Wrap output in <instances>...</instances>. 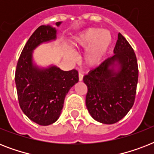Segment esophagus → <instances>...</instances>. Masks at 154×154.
I'll return each mask as SVG.
<instances>
[{
	"mask_svg": "<svg viewBox=\"0 0 154 154\" xmlns=\"http://www.w3.org/2000/svg\"><path fill=\"white\" fill-rule=\"evenodd\" d=\"M83 77H84V75L82 74V72H79V73H78V77H79L80 82H82V80H83Z\"/></svg>",
	"mask_w": 154,
	"mask_h": 154,
	"instance_id": "34e87169",
	"label": "esophagus"
}]
</instances>
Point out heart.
<instances>
[{
    "mask_svg": "<svg viewBox=\"0 0 154 154\" xmlns=\"http://www.w3.org/2000/svg\"><path fill=\"white\" fill-rule=\"evenodd\" d=\"M109 41V33L106 30L100 31L97 28H89L75 37L71 45L76 50L87 49L84 57L85 62L88 65H94L101 60ZM66 57L70 60L75 59L72 52H68Z\"/></svg>",
    "mask_w": 154,
    "mask_h": 154,
    "instance_id": "obj_1",
    "label": "heart"
}]
</instances>
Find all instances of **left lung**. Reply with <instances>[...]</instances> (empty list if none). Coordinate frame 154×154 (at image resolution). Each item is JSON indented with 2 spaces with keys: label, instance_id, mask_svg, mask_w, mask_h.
I'll use <instances>...</instances> for the list:
<instances>
[{
  "label": "left lung",
  "instance_id": "left-lung-1",
  "mask_svg": "<svg viewBox=\"0 0 154 154\" xmlns=\"http://www.w3.org/2000/svg\"><path fill=\"white\" fill-rule=\"evenodd\" d=\"M115 55L85 75L88 92L86 107L94 119L104 124L122 120L133 107L138 81L136 54L127 40L118 33ZM117 61L121 69L114 72L109 67Z\"/></svg>",
  "mask_w": 154,
  "mask_h": 154
}]
</instances>
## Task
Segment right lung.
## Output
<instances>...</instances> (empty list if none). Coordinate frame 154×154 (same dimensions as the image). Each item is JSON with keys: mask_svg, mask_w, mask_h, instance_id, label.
I'll list each match as a JSON object with an SVG mask.
<instances>
[{"mask_svg": "<svg viewBox=\"0 0 154 154\" xmlns=\"http://www.w3.org/2000/svg\"><path fill=\"white\" fill-rule=\"evenodd\" d=\"M55 38V29L45 25L37 28L23 48L16 68L20 109L31 121L41 125H49L58 119L66 94L78 82L76 69L63 71L53 66L41 70L32 65V50L42 42Z\"/></svg>", "mask_w": 154, "mask_h": 154, "instance_id": "right-lung-1", "label": "right lung"}]
</instances>
